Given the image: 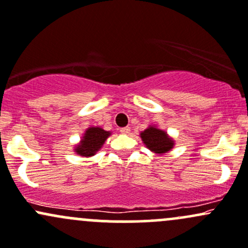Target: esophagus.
<instances>
[{
    "mask_svg": "<svg viewBox=\"0 0 248 248\" xmlns=\"http://www.w3.org/2000/svg\"><path fill=\"white\" fill-rule=\"evenodd\" d=\"M119 131L122 132V134H124V135H127L130 132V127L129 126H125V127H122L121 130H119Z\"/></svg>",
    "mask_w": 248,
    "mask_h": 248,
    "instance_id": "obj_1",
    "label": "esophagus"
}]
</instances>
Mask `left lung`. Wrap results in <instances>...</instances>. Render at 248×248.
Here are the masks:
<instances>
[{"mask_svg": "<svg viewBox=\"0 0 248 248\" xmlns=\"http://www.w3.org/2000/svg\"><path fill=\"white\" fill-rule=\"evenodd\" d=\"M140 137H142V140L144 142L146 148L156 154L167 153L174 145L172 140L168 137L166 132L154 126H150L149 129L144 130L140 134Z\"/></svg>", "mask_w": 248, "mask_h": 248, "instance_id": "8db88e82", "label": "left lung"}]
</instances>
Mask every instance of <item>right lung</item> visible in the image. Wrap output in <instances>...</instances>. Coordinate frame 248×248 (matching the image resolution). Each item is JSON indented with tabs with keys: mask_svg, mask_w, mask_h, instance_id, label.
<instances>
[{
	"mask_svg": "<svg viewBox=\"0 0 248 248\" xmlns=\"http://www.w3.org/2000/svg\"><path fill=\"white\" fill-rule=\"evenodd\" d=\"M110 132L100 127H90L85 132L80 144L77 146L76 153L80 156H93L104 144Z\"/></svg>",
	"mask_w": 248,
	"mask_h": 248,
	"instance_id": "1",
	"label": "right lung"
}]
</instances>
